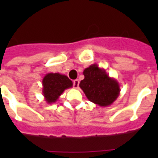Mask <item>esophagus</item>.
<instances>
[{
  "mask_svg": "<svg viewBox=\"0 0 158 158\" xmlns=\"http://www.w3.org/2000/svg\"><path fill=\"white\" fill-rule=\"evenodd\" d=\"M73 84H74V89H78V88H79V81L78 79H75V80H74V82H73Z\"/></svg>",
  "mask_w": 158,
  "mask_h": 158,
  "instance_id": "34e87169",
  "label": "esophagus"
}]
</instances>
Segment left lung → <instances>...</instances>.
<instances>
[{
    "label": "left lung",
    "instance_id": "left-lung-1",
    "mask_svg": "<svg viewBox=\"0 0 158 158\" xmlns=\"http://www.w3.org/2000/svg\"><path fill=\"white\" fill-rule=\"evenodd\" d=\"M83 74L84 79L80 81L79 87L90 102L100 106H108L119 97L120 88L117 80L97 64L86 68Z\"/></svg>",
    "mask_w": 158,
    "mask_h": 158
}]
</instances>
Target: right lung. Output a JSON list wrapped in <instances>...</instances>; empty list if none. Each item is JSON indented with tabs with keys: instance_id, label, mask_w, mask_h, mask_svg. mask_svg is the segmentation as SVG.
<instances>
[{
	"instance_id": "obj_1",
	"label": "right lung",
	"mask_w": 158,
	"mask_h": 158,
	"mask_svg": "<svg viewBox=\"0 0 158 158\" xmlns=\"http://www.w3.org/2000/svg\"><path fill=\"white\" fill-rule=\"evenodd\" d=\"M73 87V83L64 74L48 73L43 79V94L47 103L56 102L62 93Z\"/></svg>"
}]
</instances>
